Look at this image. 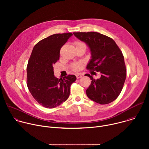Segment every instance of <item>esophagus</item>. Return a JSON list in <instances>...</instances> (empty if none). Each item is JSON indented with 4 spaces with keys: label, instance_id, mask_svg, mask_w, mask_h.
Listing matches in <instances>:
<instances>
[{
    "label": "esophagus",
    "instance_id": "obj_1",
    "mask_svg": "<svg viewBox=\"0 0 149 149\" xmlns=\"http://www.w3.org/2000/svg\"><path fill=\"white\" fill-rule=\"evenodd\" d=\"M75 75H76L77 78H81V77H82V75L80 74H77Z\"/></svg>",
    "mask_w": 149,
    "mask_h": 149
}]
</instances>
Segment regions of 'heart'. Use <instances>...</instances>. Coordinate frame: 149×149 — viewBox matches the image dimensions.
I'll use <instances>...</instances> for the list:
<instances>
[{
    "label": "heart",
    "instance_id": "heart-1",
    "mask_svg": "<svg viewBox=\"0 0 149 149\" xmlns=\"http://www.w3.org/2000/svg\"><path fill=\"white\" fill-rule=\"evenodd\" d=\"M75 44L76 45V47L77 46H79V45H85L84 43H83V42H79V41H77L75 42ZM82 65L81 63L79 62H77V63H73V64L71 66V68L72 70H73L74 71H79V70L81 69Z\"/></svg>",
    "mask_w": 149,
    "mask_h": 149
}]
</instances>
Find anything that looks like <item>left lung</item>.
Here are the masks:
<instances>
[{"mask_svg":"<svg viewBox=\"0 0 149 149\" xmlns=\"http://www.w3.org/2000/svg\"><path fill=\"white\" fill-rule=\"evenodd\" d=\"M90 49L91 58L87 69L100 72L97 79L88 74L92 80L86 90L87 97L100 104L114 101L120 95L126 78V68L122 52L111 38L96 32H74Z\"/></svg>","mask_w":149,"mask_h":149,"instance_id":"8db88e82","label":"left lung"}]
</instances>
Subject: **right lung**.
I'll return each mask as SVG.
<instances>
[{"label":"right lung","mask_w":149,"mask_h":149,"mask_svg":"<svg viewBox=\"0 0 149 149\" xmlns=\"http://www.w3.org/2000/svg\"><path fill=\"white\" fill-rule=\"evenodd\" d=\"M72 35L71 33H56L40 40L29 59L28 88L35 100L45 108H55L65 101L71 84L77 79L74 75L59 79L54 74L53 65L59 59L60 49Z\"/></svg>","instance_id":"obj_1"}]
</instances>
